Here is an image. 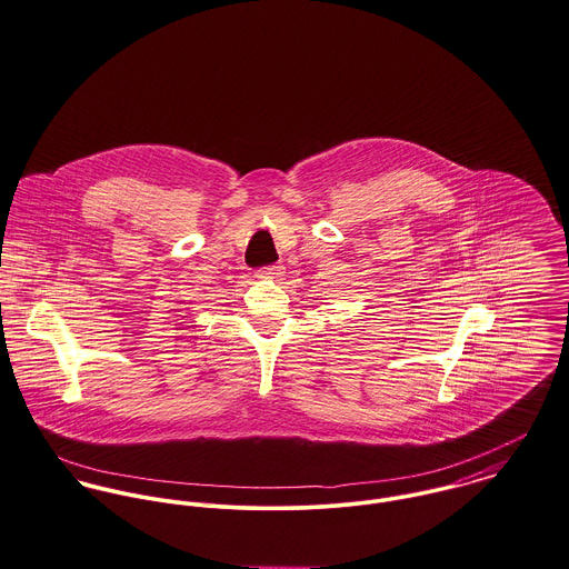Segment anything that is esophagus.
<instances>
[{
	"label": "esophagus",
	"instance_id": "obj_1",
	"mask_svg": "<svg viewBox=\"0 0 569 569\" xmlns=\"http://www.w3.org/2000/svg\"><path fill=\"white\" fill-rule=\"evenodd\" d=\"M282 264L280 262H273V264H267V267H262L259 269L260 276H264V278H278L280 273H282Z\"/></svg>",
	"mask_w": 569,
	"mask_h": 569
}]
</instances>
